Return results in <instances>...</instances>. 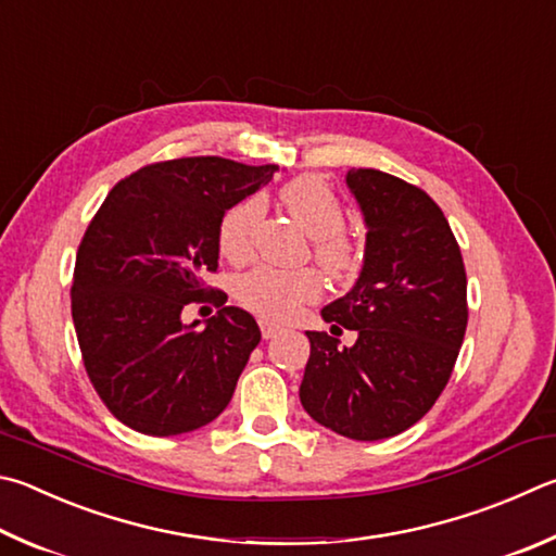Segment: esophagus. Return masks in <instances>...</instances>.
Here are the masks:
<instances>
[{
	"label": "esophagus",
	"instance_id": "1",
	"mask_svg": "<svg viewBox=\"0 0 556 556\" xmlns=\"http://www.w3.org/2000/svg\"><path fill=\"white\" fill-rule=\"evenodd\" d=\"M260 330H262V338H265V340L277 338L281 332V328L275 326V323H269V320H260Z\"/></svg>",
	"mask_w": 556,
	"mask_h": 556
}]
</instances>
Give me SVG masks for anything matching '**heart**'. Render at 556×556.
<instances>
[{"label": "heart", "instance_id": "heart-1", "mask_svg": "<svg viewBox=\"0 0 556 556\" xmlns=\"http://www.w3.org/2000/svg\"><path fill=\"white\" fill-rule=\"evenodd\" d=\"M281 204L291 218L313 238V255L332 277H348L357 267V248L342 236L345 211L326 181L304 175L281 189ZM262 216V201L250 197L240 201L220 220L218 243L228 260H245L252 250V236ZM323 279L316 269H279L262 265L245 271L236 281V296L248 311L265 320L285 323L296 318L304 306L318 301Z\"/></svg>", "mask_w": 556, "mask_h": 556}]
</instances>
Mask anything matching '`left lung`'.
Returning <instances> with one entry per match:
<instances>
[{
  "mask_svg": "<svg viewBox=\"0 0 556 556\" xmlns=\"http://www.w3.org/2000/svg\"><path fill=\"white\" fill-rule=\"evenodd\" d=\"M365 218V257L345 296L320 311L358 332L340 349L306 330L311 355L299 399L308 416L350 440L408 430L447 387L467 330V275L457 240L426 191L381 169H348Z\"/></svg>",
  "mask_w": 556,
  "mask_h": 556,
  "instance_id": "obj_1",
  "label": "left lung"
}]
</instances>
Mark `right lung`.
Wrapping results in <instances>:
<instances>
[{
  "instance_id": "obj_1",
  "label": "right lung",
  "mask_w": 556,
  "mask_h": 556,
  "mask_svg": "<svg viewBox=\"0 0 556 556\" xmlns=\"http://www.w3.org/2000/svg\"><path fill=\"white\" fill-rule=\"evenodd\" d=\"M277 165L179 157L109 191L79 243L73 323L85 369L106 408L143 435L169 438L218 418L257 348L248 311L224 306L204 328L181 311L214 289L218 228ZM224 301L226 296H218Z\"/></svg>"
}]
</instances>
